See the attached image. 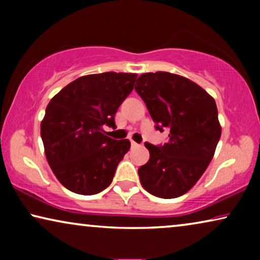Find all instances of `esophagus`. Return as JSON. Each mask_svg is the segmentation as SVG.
Wrapping results in <instances>:
<instances>
[{"label": "esophagus", "instance_id": "esophagus-1", "mask_svg": "<svg viewBox=\"0 0 260 260\" xmlns=\"http://www.w3.org/2000/svg\"><path fill=\"white\" fill-rule=\"evenodd\" d=\"M130 144H131V148H136V147H138V144L136 143V142H134V141H131Z\"/></svg>", "mask_w": 260, "mask_h": 260}]
</instances>
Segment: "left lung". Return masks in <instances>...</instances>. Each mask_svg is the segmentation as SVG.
Segmentation results:
<instances>
[{"label":"left lung","instance_id":"obj_1","mask_svg":"<svg viewBox=\"0 0 260 260\" xmlns=\"http://www.w3.org/2000/svg\"><path fill=\"white\" fill-rule=\"evenodd\" d=\"M135 90L168 142L145 143L149 161L138 168L142 186L162 199L187 193L207 169L221 136L215 101L187 78L169 72L144 73Z\"/></svg>","mask_w":260,"mask_h":260}]
</instances>
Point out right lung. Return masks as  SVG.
Segmentation results:
<instances>
[{
  "label": "right lung",
  "mask_w": 260,
  "mask_h": 260,
  "mask_svg": "<svg viewBox=\"0 0 260 260\" xmlns=\"http://www.w3.org/2000/svg\"><path fill=\"white\" fill-rule=\"evenodd\" d=\"M137 74L105 72L84 76L51 99L41 122L45 154L56 179L81 195L110 186L117 166L130 149L129 140L105 136L115 115L133 91Z\"/></svg>",
  "instance_id": "right-lung-1"
}]
</instances>
